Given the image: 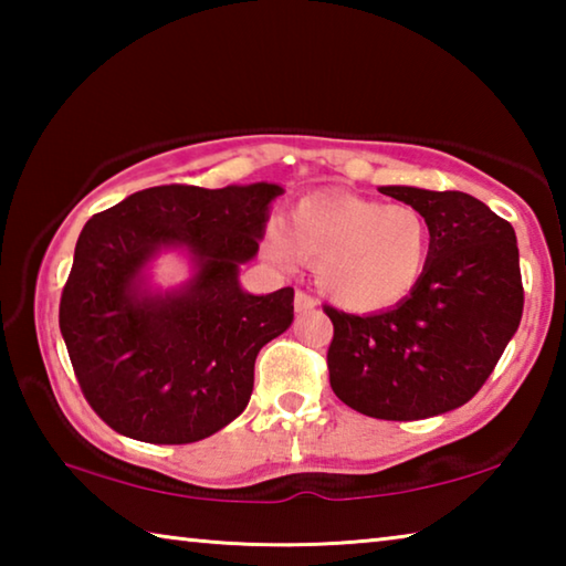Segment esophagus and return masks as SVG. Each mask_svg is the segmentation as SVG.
I'll use <instances>...</instances> for the list:
<instances>
[{"mask_svg":"<svg viewBox=\"0 0 566 566\" xmlns=\"http://www.w3.org/2000/svg\"><path fill=\"white\" fill-rule=\"evenodd\" d=\"M317 300H314L312 294H306L304 290H296V294H294V310L296 312H312V310H317Z\"/></svg>","mask_w":566,"mask_h":566,"instance_id":"1","label":"esophagus"}]
</instances>
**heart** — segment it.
I'll list each match as a JSON object with an SVG mask.
<instances>
[{
    "label": "heart",
    "mask_w": 566,
    "mask_h": 566,
    "mask_svg": "<svg viewBox=\"0 0 566 566\" xmlns=\"http://www.w3.org/2000/svg\"><path fill=\"white\" fill-rule=\"evenodd\" d=\"M432 232L411 205H385L354 195L306 197L290 224L266 234V254L280 266L317 262V284L352 312H377L415 290L429 262Z\"/></svg>",
    "instance_id": "obj_1"
}]
</instances>
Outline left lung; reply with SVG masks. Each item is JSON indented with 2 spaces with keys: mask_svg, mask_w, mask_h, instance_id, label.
Instances as JSON below:
<instances>
[{
  "mask_svg": "<svg viewBox=\"0 0 566 566\" xmlns=\"http://www.w3.org/2000/svg\"><path fill=\"white\" fill-rule=\"evenodd\" d=\"M379 191L424 214L429 262L407 300L387 312L359 317L324 304L334 324L329 385L367 417H437L482 389L520 327V249L512 224L464 191Z\"/></svg>",
  "mask_w": 566,
  "mask_h": 566,
  "instance_id": "obj_1",
  "label": "left lung"
}]
</instances>
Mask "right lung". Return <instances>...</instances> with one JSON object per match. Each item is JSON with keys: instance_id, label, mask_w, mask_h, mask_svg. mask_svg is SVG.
<instances>
[{"instance_id": "1", "label": "right lung", "mask_w": 566, "mask_h": 566, "mask_svg": "<svg viewBox=\"0 0 566 566\" xmlns=\"http://www.w3.org/2000/svg\"><path fill=\"white\" fill-rule=\"evenodd\" d=\"M282 187L142 189L84 224L60 329L84 399L124 437L189 444L242 415L254 359L294 319V290L247 294L239 264L260 249ZM161 245H187L198 274L151 297L138 274Z\"/></svg>"}]
</instances>
